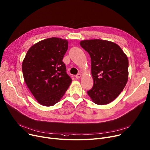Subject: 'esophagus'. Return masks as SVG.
I'll use <instances>...</instances> for the list:
<instances>
[{"mask_svg":"<svg viewBox=\"0 0 150 150\" xmlns=\"http://www.w3.org/2000/svg\"><path fill=\"white\" fill-rule=\"evenodd\" d=\"M81 76V74H78L76 76H75V77H76V78H77V79H78V78H80Z\"/></svg>","mask_w":150,"mask_h":150,"instance_id":"1","label":"esophagus"}]
</instances>
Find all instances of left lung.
<instances>
[{
  "label": "left lung",
  "mask_w": 150,
  "mask_h": 150,
  "mask_svg": "<svg viewBox=\"0 0 150 150\" xmlns=\"http://www.w3.org/2000/svg\"><path fill=\"white\" fill-rule=\"evenodd\" d=\"M81 46L91 58L93 79L87 94L98 105L111 103L124 88L128 77V60L117 45L103 40H86Z\"/></svg>",
  "instance_id": "8db88e82"
}]
</instances>
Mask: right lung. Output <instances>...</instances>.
<instances>
[{
	"label": "right lung",
	"instance_id": "obj_1",
	"mask_svg": "<svg viewBox=\"0 0 150 150\" xmlns=\"http://www.w3.org/2000/svg\"><path fill=\"white\" fill-rule=\"evenodd\" d=\"M67 49V40L52 37L35 44L26 53L22 63L23 78L41 105L57 103L72 81L62 61Z\"/></svg>",
	"mask_w": 150,
	"mask_h": 150
}]
</instances>
